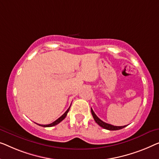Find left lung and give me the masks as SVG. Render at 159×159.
Masks as SVG:
<instances>
[{"instance_id":"8db88e82","label":"left lung","mask_w":159,"mask_h":159,"mask_svg":"<svg viewBox=\"0 0 159 159\" xmlns=\"http://www.w3.org/2000/svg\"><path fill=\"white\" fill-rule=\"evenodd\" d=\"M91 112H92V115H93V118H94V120H95V121L96 122V123H98V125L100 126V127L105 128V129H107V130H120V129H122V128H125L126 126V125L115 126V125H110V124L105 123V122L101 120L96 116L95 113L93 111V110L92 109V107H91Z\"/></svg>"}]
</instances>
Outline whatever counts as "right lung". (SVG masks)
<instances>
[{"mask_svg": "<svg viewBox=\"0 0 159 159\" xmlns=\"http://www.w3.org/2000/svg\"><path fill=\"white\" fill-rule=\"evenodd\" d=\"M70 106H71V105H70ZM70 107L68 108L67 110H66V111L65 112H64V113L62 115V116H61L60 117V118H59L58 119L56 120H55L54 122H53L52 123L48 124V125H40V124H38V125L42 126V127H52V126L56 125H57V124H59V123H60V122L62 121L63 120L66 118V115H67V113H68V112H69V110H70Z\"/></svg>", "mask_w": 159, "mask_h": 159, "instance_id": "right-lung-1", "label": "right lung"}]
</instances>
